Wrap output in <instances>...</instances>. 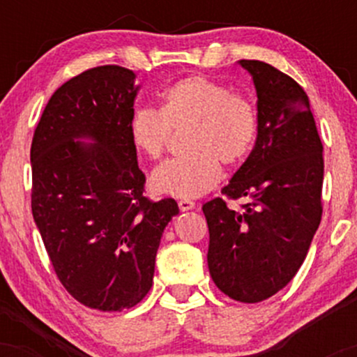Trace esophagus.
<instances>
[{"label":"esophagus","instance_id":"obj_1","mask_svg":"<svg viewBox=\"0 0 357 357\" xmlns=\"http://www.w3.org/2000/svg\"><path fill=\"white\" fill-rule=\"evenodd\" d=\"M195 202H191V199H188V198H183V199H179L178 202V206H179V210L181 211H190V210H192V208H195Z\"/></svg>","mask_w":357,"mask_h":357}]
</instances>
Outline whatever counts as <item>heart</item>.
<instances>
[{"label":"heart","mask_w":357,"mask_h":357,"mask_svg":"<svg viewBox=\"0 0 357 357\" xmlns=\"http://www.w3.org/2000/svg\"><path fill=\"white\" fill-rule=\"evenodd\" d=\"M190 127L188 155L166 162L153 174L154 190L178 198H196L220 183L223 167H236L252 153L258 130L253 102L204 75L178 80L162 93L161 110L132 114L129 136L153 161L166 154L173 130Z\"/></svg>","instance_id":"obj_1"}]
</instances>
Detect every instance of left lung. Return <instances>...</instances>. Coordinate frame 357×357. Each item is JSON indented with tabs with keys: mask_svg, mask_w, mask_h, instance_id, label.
<instances>
[{
	"mask_svg": "<svg viewBox=\"0 0 357 357\" xmlns=\"http://www.w3.org/2000/svg\"><path fill=\"white\" fill-rule=\"evenodd\" d=\"M257 90L258 130L247 161L221 190L245 199L203 204L208 268L233 301L255 304L296 277L322 218V142L304 89L258 60H240Z\"/></svg>",
	"mask_w": 357,
	"mask_h": 357,
	"instance_id": "8db88e82",
	"label": "left lung"
}]
</instances>
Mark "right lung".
I'll return each instance as SVG.
<instances>
[{"instance_id": "1", "label": "right lung", "mask_w": 357, "mask_h": 357, "mask_svg": "<svg viewBox=\"0 0 357 357\" xmlns=\"http://www.w3.org/2000/svg\"><path fill=\"white\" fill-rule=\"evenodd\" d=\"M119 65L90 68L48 100L31 141V213L56 277L90 309L121 312L153 287L173 198L144 196L129 136L139 87ZM87 137L90 145L75 142Z\"/></svg>"}]
</instances>
